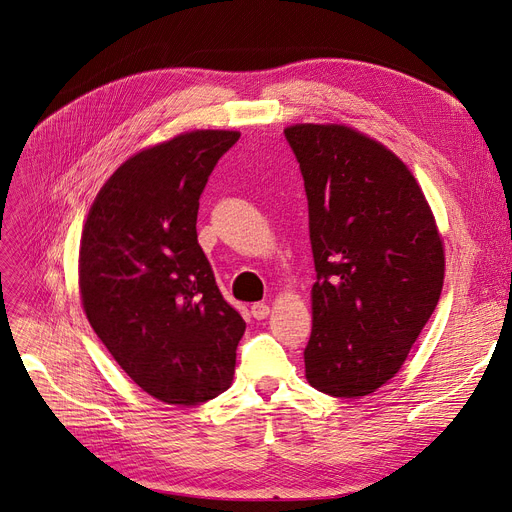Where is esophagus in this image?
<instances>
[{
	"instance_id": "esophagus-1",
	"label": "esophagus",
	"mask_w": 512,
	"mask_h": 512,
	"mask_svg": "<svg viewBox=\"0 0 512 512\" xmlns=\"http://www.w3.org/2000/svg\"><path fill=\"white\" fill-rule=\"evenodd\" d=\"M251 316L255 318V320H265L270 316V307L265 305V303H253L251 305Z\"/></svg>"
}]
</instances>
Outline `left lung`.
Instances as JSON below:
<instances>
[{
	"instance_id": "8db88e82",
	"label": "left lung",
	"mask_w": 512,
	"mask_h": 512,
	"mask_svg": "<svg viewBox=\"0 0 512 512\" xmlns=\"http://www.w3.org/2000/svg\"><path fill=\"white\" fill-rule=\"evenodd\" d=\"M307 194L316 265L311 387L362 397L385 385L437 307L446 257L414 175L383 144L345 125L284 129Z\"/></svg>"
}]
</instances>
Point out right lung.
<instances>
[{"instance_id":"right-lung-1","label":"right lung","mask_w":512,"mask_h":512,"mask_svg":"<svg viewBox=\"0 0 512 512\" xmlns=\"http://www.w3.org/2000/svg\"><path fill=\"white\" fill-rule=\"evenodd\" d=\"M238 131L182 133L125 161L98 192L79 251L85 316L129 379L175 406L224 393L242 316L196 236L198 198Z\"/></svg>"}]
</instances>
